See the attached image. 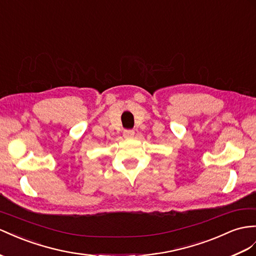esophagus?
I'll return each instance as SVG.
<instances>
[{
	"label": "esophagus",
	"mask_w": 256,
	"mask_h": 256,
	"mask_svg": "<svg viewBox=\"0 0 256 256\" xmlns=\"http://www.w3.org/2000/svg\"><path fill=\"white\" fill-rule=\"evenodd\" d=\"M134 134H135V132L133 130H123V136L126 137V138H132Z\"/></svg>",
	"instance_id": "1"
}]
</instances>
